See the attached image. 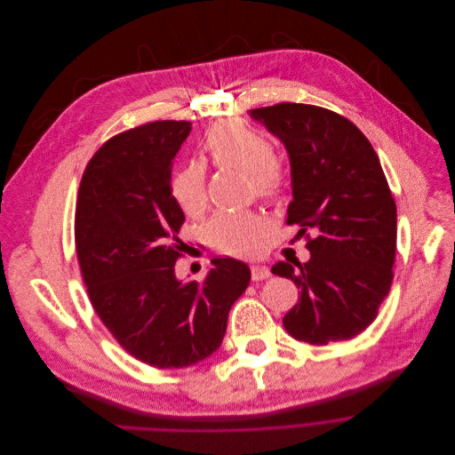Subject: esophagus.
Instances as JSON below:
<instances>
[{
	"label": "esophagus",
	"instance_id": "34e87169",
	"mask_svg": "<svg viewBox=\"0 0 455 455\" xmlns=\"http://www.w3.org/2000/svg\"><path fill=\"white\" fill-rule=\"evenodd\" d=\"M270 276V270L263 265H251V278L252 282H261Z\"/></svg>",
	"mask_w": 455,
	"mask_h": 455
}]
</instances>
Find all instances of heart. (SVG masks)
Segmentation results:
<instances>
[{"mask_svg":"<svg viewBox=\"0 0 455 455\" xmlns=\"http://www.w3.org/2000/svg\"><path fill=\"white\" fill-rule=\"evenodd\" d=\"M199 147L206 164L243 172L258 197L270 203L282 199L287 185L285 163L261 129L242 120L220 122L204 132ZM170 196L185 215H201L208 206L204 166H180L170 180ZM265 229V219L254 212H219L206 224L212 245L233 256L251 254Z\"/></svg>","mask_w":455,"mask_h":455,"instance_id":"b5f03b06","label":"heart"}]
</instances>
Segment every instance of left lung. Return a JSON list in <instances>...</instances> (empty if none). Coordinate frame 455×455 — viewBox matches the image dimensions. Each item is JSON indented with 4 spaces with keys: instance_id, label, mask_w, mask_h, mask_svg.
<instances>
[{
    "instance_id": "8db88e82",
    "label": "left lung",
    "mask_w": 455,
    "mask_h": 455,
    "mask_svg": "<svg viewBox=\"0 0 455 455\" xmlns=\"http://www.w3.org/2000/svg\"><path fill=\"white\" fill-rule=\"evenodd\" d=\"M287 147L292 166L289 226H299L310 259L280 261L272 275L299 289L285 330L308 344L366 330L393 283L396 203L370 140L346 116L282 102L249 111Z\"/></svg>"
}]
</instances>
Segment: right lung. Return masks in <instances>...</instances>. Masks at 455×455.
Returning <instances> with one entry per match:
<instances>
[{"instance_id":"obj_1","label":"right lung","mask_w":455,"mask_h":455,"mask_svg":"<svg viewBox=\"0 0 455 455\" xmlns=\"http://www.w3.org/2000/svg\"><path fill=\"white\" fill-rule=\"evenodd\" d=\"M185 120L150 122L108 140L89 159L76 197L75 247L87 296L116 342L148 366L188 368L222 344L249 267L213 259L204 283L175 278L185 215L170 196Z\"/></svg>"}]
</instances>
